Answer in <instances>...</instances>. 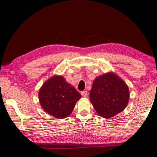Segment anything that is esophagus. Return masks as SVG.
<instances>
[{
	"instance_id": "obj_1",
	"label": "esophagus",
	"mask_w": 157,
	"mask_h": 157,
	"mask_svg": "<svg viewBox=\"0 0 157 157\" xmlns=\"http://www.w3.org/2000/svg\"><path fill=\"white\" fill-rule=\"evenodd\" d=\"M81 95H82L83 97L86 98L88 96V93L87 91H82V92H81Z\"/></svg>"
}]
</instances>
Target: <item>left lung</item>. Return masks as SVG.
<instances>
[{
	"mask_svg": "<svg viewBox=\"0 0 157 157\" xmlns=\"http://www.w3.org/2000/svg\"><path fill=\"white\" fill-rule=\"evenodd\" d=\"M129 98L127 84L113 72L95 78L90 92V100L94 109L103 118L113 117L124 111Z\"/></svg>",
	"mask_w": 157,
	"mask_h": 157,
	"instance_id": "obj_1",
	"label": "left lung"
}]
</instances>
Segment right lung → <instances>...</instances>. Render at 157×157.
Returning a JSON list of instances; mask_svg holds the SVG:
<instances>
[{"mask_svg": "<svg viewBox=\"0 0 157 157\" xmlns=\"http://www.w3.org/2000/svg\"><path fill=\"white\" fill-rule=\"evenodd\" d=\"M39 98L40 105L45 112L62 119L73 112L81 95L66 81L63 76L56 75L42 84Z\"/></svg>", "mask_w": 157, "mask_h": 157, "instance_id": "obj_1", "label": "right lung"}]
</instances>
